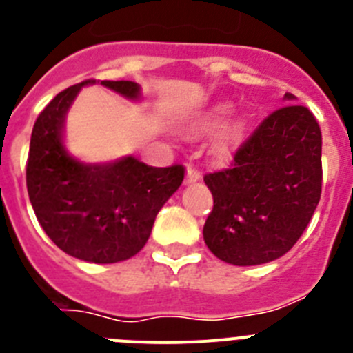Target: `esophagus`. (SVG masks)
Returning a JSON list of instances; mask_svg holds the SVG:
<instances>
[{"label":"esophagus","mask_w":353,"mask_h":353,"mask_svg":"<svg viewBox=\"0 0 353 353\" xmlns=\"http://www.w3.org/2000/svg\"><path fill=\"white\" fill-rule=\"evenodd\" d=\"M199 179H201V173H199V170H196V168H189V170H187V174H185L187 185H191V183L198 182Z\"/></svg>","instance_id":"1"}]
</instances>
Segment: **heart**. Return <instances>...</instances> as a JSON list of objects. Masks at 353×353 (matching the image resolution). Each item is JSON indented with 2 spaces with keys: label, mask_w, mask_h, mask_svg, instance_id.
<instances>
[{
  "label": "heart",
  "mask_w": 353,
  "mask_h": 353,
  "mask_svg": "<svg viewBox=\"0 0 353 353\" xmlns=\"http://www.w3.org/2000/svg\"><path fill=\"white\" fill-rule=\"evenodd\" d=\"M233 111V105L230 102H219L215 104L214 108H210L207 113H203L198 118L194 125H192V132H205V130L214 129L215 125H219L221 121L228 117V114ZM245 129V121L244 120H233L230 121L226 127L219 132L217 139H215V152L219 154H224L228 150L235 146L239 143V139L242 138V132Z\"/></svg>",
  "instance_id": "1"
}]
</instances>
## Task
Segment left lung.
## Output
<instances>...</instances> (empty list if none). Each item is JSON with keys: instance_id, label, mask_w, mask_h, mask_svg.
Returning a JSON list of instances; mask_svg holds the SVG:
<instances>
[{"instance_id": "8db88e82", "label": "left lung", "mask_w": 353, "mask_h": 353, "mask_svg": "<svg viewBox=\"0 0 353 353\" xmlns=\"http://www.w3.org/2000/svg\"><path fill=\"white\" fill-rule=\"evenodd\" d=\"M288 102L295 101L286 93ZM214 208L205 244L219 260L248 267L295 245L322 194V132L310 109L286 104L261 121L230 168L205 174Z\"/></svg>"}]
</instances>
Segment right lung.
Wrapping results in <instances>:
<instances>
[{"mask_svg":"<svg viewBox=\"0 0 353 353\" xmlns=\"http://www.w3.org/2000/svg\"><path fill=\"white\" fill-rule=\"evenodd\" d=\"M68 86L43 108L31 132L26 185L43 232L61 251L92 263H117L145 248L155 215L182 185V164L146 166L134 157L84 164L67 154L65 114L86 84ZM109 90L139 99L132 81H101Z\"/></svg>","mask_w":353,"mask_h":353,"instance_id":"1","label":"right lung"}]
</instances>
